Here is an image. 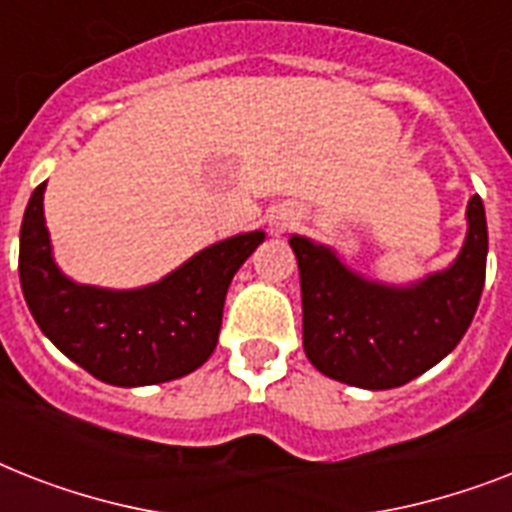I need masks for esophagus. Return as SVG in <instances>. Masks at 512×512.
<instances>
[{
  "label": "esophagus",
  "instance_id": "esophagus-1",
  "mask_svg": "<svg viewBox=\"0 0 512 512\" xmlns=\"http://www.w3.org/2000/svg\"><path fill=\"white\" fill-rule=\"evenodd\" d=\"M297 220H300V217H297V212H292V209L276 212V215L271 217V233L273 236H281V233H287Z\"/></svg>",
  "mask_w": 512,
  "mask_h": 512
}]
</instances>
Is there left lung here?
<instances>
[{
  "instance_id": "left-lung-1",
  "label": "left lung",
  "mask_w": 512,
  "mask_h": 512,
  "mask_svg": "<svg viewBox=\"0 0 512 512\" xmlns=\"http://www.w3.org/2000/svg\"><path fill=\"white\" fill-rule=\"evenodd\" d=\"M465 220L468 233L454 263L412 284L366 279L332 247L292 233L308 361L353 388L390 390L449 356L484 292L489 233L481 196H470Z\"/></svg>"
}]
</instances>
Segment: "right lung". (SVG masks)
Here are the masks:
<instances>
[{
	"instance_id": "1",
	"label": "right lung",
	"mask_w": 512,
	"mask_h": 512,
	"mask_svg": "<svg viewBox=\"0 0 512 512\" xmlns=\"http://www.w3.org/2000/svg\"><path fill=\"white\" fill-rule=\"evenodd\" d=\"M36 185L20 225L23 297L44 337L74 364L119 388L159 385L199 369L217 345L233 273L265 241L263 231L209 244L164 279L138 289L79 284L60 271Z\"/></svg>"
}]
</instances>
